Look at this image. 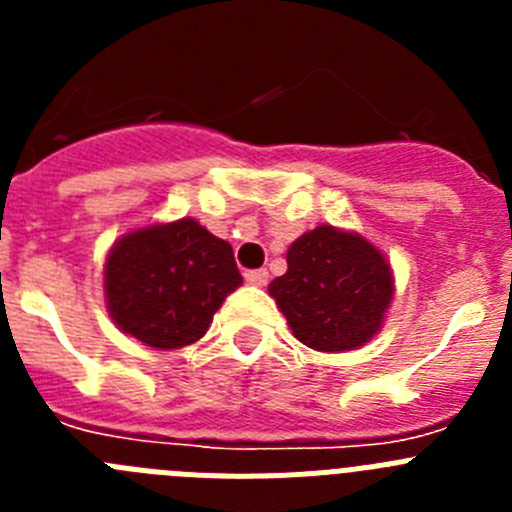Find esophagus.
Listing matches in <instances>:
<instances>
[{"instance_id": "1", "label": "esophagus", "mask_w": 512, "mask_h": 512, "mask_svg": "<svg viewBox=\"0 0 512 512\" xmlns=\"http://www.w3.org/2000/svg\"><path fill=\"white\" fill-rule=\"evenodd\" d=\"M246 282L253 284V287H266V282H269V271L266 269L246 271Z\"/></svg>"}]
</instances>
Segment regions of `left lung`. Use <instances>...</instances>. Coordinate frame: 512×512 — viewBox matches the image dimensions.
<instances>
[{
	"label": "left lung",
	"instance_id": "8db88e82",
	"mask_svg": "<svg viewBox=\"0 0 512 512\" xmlns=\"http://www.w3.org/2000/svg\"><path fill=\"white\" fill-rule=\"evenodd\" d=\"M297 341L315 351H351L372 341L395 295L379 248L333 225L300 235L287 251V274L269 284Z\"/></svg>",
	"mask_w": 512,
	"mask_h": 512
}]
</instances>
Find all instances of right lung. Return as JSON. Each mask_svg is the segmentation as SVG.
<instances>
[{"label": "right lung", "instance_id": "add662e5", "mask_svg": "<svg viewBox=\"0 0 512 512\" xmlns=\"http://www.w3.org/2000/svg\"><path fill=\"white\" fill-rule=\"evenodd\" d=\"M241 284L230 243L189 217L122 235L104 264L117 328L161 351L205 336L217 307Z\"/></svg>", "mask_w": 512, "mask_h": 512}]
</instances>
